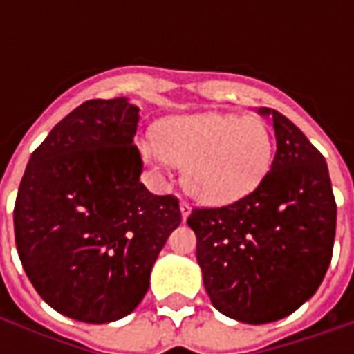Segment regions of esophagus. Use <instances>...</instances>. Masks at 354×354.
<instances>
[{
  "instance_id": "esophagus-1",
  "label": "esophagus",
  "mask_w": 354,
  "mask_h": 354,
  "mask_svg": "<svg viewBox=\"0 0 354 354\" xmlns=\"http://www.w3.org/2000/svg\"><path fill=\"white\" fill-rule=\"evenodd\" d=\"M180 212H182V218H187V216L192 214V205H189V203H187V201H182V203H180Z\"/></svg>"
}]
</instances>
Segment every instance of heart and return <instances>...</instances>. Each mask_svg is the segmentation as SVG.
Here are the masks:
<instances>
[{
	"mask_svg": "<svg viewBox=\"0 0 354 354\" xmlns=\"http://www.w3.org/2000/svg\"><path fill=\"white\" fill-rule=\"evenodd\" d=\"M147 165L184 167V187L205 205H231L263 182L273 162V138L256 117L197 113L159 124L157 140L140 144Z\"/></svg>",
	"mask_w": 354,
	"mask_h": 354,
	"instance_id": "obj_1",
	"label": "heart"
}]
</instances>
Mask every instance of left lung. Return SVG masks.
<instances>
[{
    "label": "left lung",
    "instance_id": "left-lung-1",
    "mask_svg": "<svg viewBox=\"0 0 354 354\" xmlns=\"http://www.w3.org/2000/svg\"><path fill=\"white\" fill-rule=\"evenodd\" d=\"M277 153L245 199L193 208L197 261L210 301L246 324L284 319L313 297L332 261L335 208L328 165L304 132L277 109Z\"/></svg>",
    "mask_w": 354,
    "mask_h": 354
}]
</instances>
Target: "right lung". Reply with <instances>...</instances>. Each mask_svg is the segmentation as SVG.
I'll return each instance as SVG.
<instances>
[{
	"mask_svg": "<svg viewBox=\"0 0 354 354\" xmlns=\"http://www.w3.org/2000/svg\"><path fill=\"white\" fill-rule=\"evenodd\" d=\"M138 117L129 98L83 102L32 153L20 182L12 216L22 267L43 301L73 320L131 315L182 222L176 197L140 182Z\"/></svg>",
	"mask_w": 354,
	"mask_h": 354,
	"instance_id": "obj_1",
	"label": "right lung"
}]
</instances>
